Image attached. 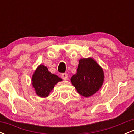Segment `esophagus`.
Segmentation results:
<instances>
[{
    "label": "esophagus",
    "instance_id": "34e87169",
    "mask_svg": "<svg viewBox=\"0 0 134 134\" xmlns=\"http://www.w3.org/2000/svg\"><path fill=\"white\" fill-rule=\"evenodd\" d=\"M61 77H62V78L64 80H67V78H68L67 74H66V73H63L62 74V76H61Z\"/></svg>",
    "mask_w": 134,
    "mask_h": 134
}]
</instances>
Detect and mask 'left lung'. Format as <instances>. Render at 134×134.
Segmentation results:
<instances>
[{
  "mask_svg": "<svg viewBox=\"0 0 134 134\" xmlns=\"http://www.w3.org/2000/svg\"><path fill=\"white\" fill-rule=\"evenodd\" d=\"M70 81L80 94L84 97L91 96L102 86L103 70L93 58H81L77 72Z\"/></svg>",
  "mask_w": 134,
  "mask_h": 134,
  "instance_id": "obj_1",
  "label": "left lung"
}]
</instances>
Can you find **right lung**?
Wrapping results in <instances>:
<instances>
[{
    "label": "right lung",
    "instance_id": "right-lung-1",
    "mask_svg": "<svg viewBox=\"0 0 134 134\" xmlns=\"http://www.w3.org/2000/svg\"><path fill=\"white\" fill-rule=\"evenodd\" d=\"M62 81L57 75L49 72L43 65L38 66L32 77V84L36 94L42 98L48 96L55 84Z\"/></svg>",
    "mask_w": 134,
    "mask_h": 134
}]
</instances>
